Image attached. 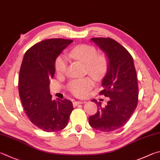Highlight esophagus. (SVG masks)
<instances>
[{
  "mask_svg": "<svg viewBox=\"0 0 160 160\" xmlns=\"http://www.w3.org/2000/svg\"><path fill=\"white\" fill-rule=\"evenodd\" d=\"M83 102V101H74V102H73V105L77 106L78 105H79V104H82Z\"/></svg>",
  "mask_w": 160,
  "mask_h": 160,
  "instance_id": "34e87169",
  "label": "esophagus"
}]
</instances>
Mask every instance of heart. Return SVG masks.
Instances as JSON below:
<instances>
[{
  "mask_svg": "<svg viewBox=\"0 0 160 160\" xmlns=\"http://www.w3.org/2000/svg\"><path fill=\"white\" fill-rule=\"evenodd\" d=\"M68 55L70 58L85 64L86 72L96 80L102 79L107 73L109 64L108 57L104 54H98L96 48L93 46L78 45L69 50ZM67 67V60L64 56L60 55L55 59V69L58 74H64ZM93 84L91 77L76 78L70 81L67 88L74 96L82 98L87 96Z\"/></svg>",
  "mask_w": 160,
  "mask_h": 160,
  "instance_id": "1",
  "label": "heart"
}]
</instances>
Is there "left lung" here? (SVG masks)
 <instances>
[{"instance_id": "left-lung-1", "label": "left lung", "mask_w": 160, "mask_h": 160, "mask_svg": "<svg viewBox=\"0 0 160 160\" xmlns=\"http://www.w3.org/2000/svg\"><path fill=\"white\" fill-rule=\"evenodd\" d=\"M108 59V69L102 82L100 95L110 98L102 107L96 99L98 111L88 118L92 128L111 132L122 127L132 116L138 100V86L133 60L128 50L110 38H92Z\"/></svg>"}]
</instances>
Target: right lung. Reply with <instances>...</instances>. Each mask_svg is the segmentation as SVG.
<instances>
[{
  "label": "right lung",
  "mask_w": 160,
  "mask_h": 160,
  "mask_svg": "<svg viewBox=\"0 0 160 160\" xmlns=\"http://www.w3.org/2000/svg\"><path fill=\"white\" fill-rule=\"evenodd\" d=\"M72 41L50 38L39 42L25 52L22 62L18 88L22 106L31 122L46 132L65 128L74 109L69 100H52L49 89L55 59Z\"/></svg>",
  "instance_id": "right-lung-1"
}]
</instances>
